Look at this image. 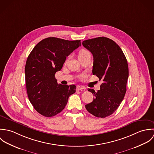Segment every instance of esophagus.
<instances>
[{"mask_svg": "<svg viewBox=\"0 0 154 154\" xmlns=\"http://www.w3.org/2000/svg\"><path fill=\"white\" fill-rule=\"evenodd\" d=\"M77 90L78 91H81V90H83V89H85L86 88L85 87H83V86H80V85H78V86H77Z\"/></svg>", "mask_w": 154, "mask_h": 154, "instance_id": "esophagus-1", "label": "esophagus"}]
</instances>
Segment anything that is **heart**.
Segmentation results:
<instances>
[{
    "label": "heart",
    "mask_w": 154,
    "mask_h": 154,
    "mask_svg": "<svg viewBox=\"0 0 154 154\" xmlns=\"http://www.w3.org/2000/svg\"><path fill=\"white\" fill-rule=\"evenodd\" d=\"M88 55H91V53L90 52L86 50V49H84V48H82L81 50H79V53H78V57L79 59V58H82L83 57H85L86 56H88Z\"/></svg>",
    "instance_id": "heart-1"
}]
</instances>
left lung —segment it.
<instances>
[{
  "label": "left lung",
  "mask_w": 154,
  "mask_h": 154,
  "mask_svg": "<svg viewBox=\"0 0 154 154\" xmlns=\"http://www.w3.org/2000/svg\"><path fill=\"white\" fill-rule=\"evenodd\" d=\"M82 45L93 55L92 74L103 81L97 92L88 89L94 97L85 108L94 116L104 118L117 110L124 98L129 77L128 61L119 45L109 38L89 39Z\"/></svg>",
  "instance_id": "obj_1"
}]
</instances>
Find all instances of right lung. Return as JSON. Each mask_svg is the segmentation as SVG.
<instances>
[{
    "label": "right lung",
    "instance_id": "obj_1",
    "mask_svg": "<svg viewBox=\"0 0 154 154\" xmlns=\"http://www.w3.org/2000/svg\"><path fill=\"white\" fill-rule=\"evenodd\" d=\"M81 45V40L48 37L29 54L25 67L27 94L35 110L43 116L50 117L60 112L69 96L75 92V85L58 84L55 73L61 70L66 57Z\"/></svg>",
    "mask_w": 154,
    "mask_h": 154
}]
</instances>
